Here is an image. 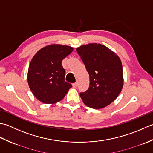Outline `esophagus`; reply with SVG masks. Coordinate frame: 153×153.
<instances>
[{
	"instance_id": "1",
	"label": "esophagus",
	"mask_w": 153,
	"mask_h": 153,
	"mask_svg": "<svg viewBox=\"0 0 153 153\" xmlns=\"http://www.w3.org/2000/svg\"><path fill=\"white\" fill-rule=\"evenodd\" d=\"M73 88H76V87H77V83H73Z\"/></svg>"
}]
</instances>
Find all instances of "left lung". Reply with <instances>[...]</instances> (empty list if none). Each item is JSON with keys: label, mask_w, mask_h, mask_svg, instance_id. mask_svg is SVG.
Returning <instances> with one entry per match:
<instances>
[{"label": "left lung", "mask_w": 153, "mask_h": 153, "mask_svg": "<svg viewBox=\"0 0 153 153\" xmlns=\"http://www.w3.org/2000/svg\"><path fill=\"white\" fill-rule=\"evenodd\" d=\"M90 76V86L80 93L88 107L100 109L116 99L123 85L122 64L119 57L107 47L89 43L76 48Z\"/></svg>", "instance_id": "left-lung-1"}]
</instances>
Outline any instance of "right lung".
I'll use <instances>...</instances> for the list:
<instances>
[{"label": "right lung", "instance_id": "obj_1", "mask_svg": "<svg viewBox=\"0 0 153 153\" xmlns=\"http://www.w3.org/2000/svg\"><path fill=\"white\" fill-rule=\"evenodd\" d=\"M70 46L53 44L40 49L30 62L27 82L35 97L45 104H55L65 97L72 85L65 80L61 62L73 51Z\"/></svg>", "mask_w": 153, "mask_h": 153}]
</instances>
